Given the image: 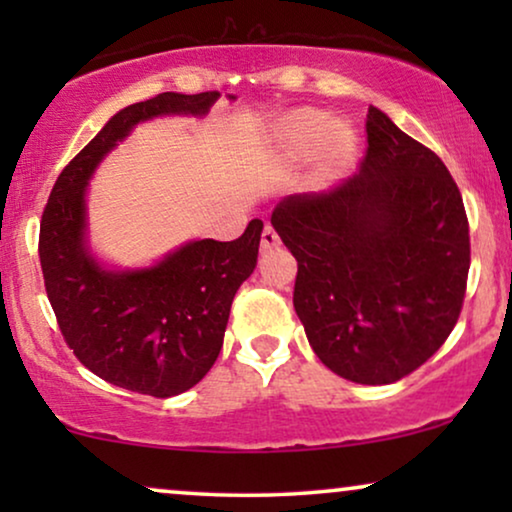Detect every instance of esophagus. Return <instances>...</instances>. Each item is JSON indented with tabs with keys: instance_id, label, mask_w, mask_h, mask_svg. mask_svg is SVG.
Returning <instances> with one entry per match:
<instances>
[{
	"instance_id": "34e87169",
	"label": "esophagus",
	"mask_w": 512,
	"mask_h": 512,
	"mask_svg": "<svg viewBox=\"0 0 512 512\" xmlns=\"http://www.w3.org/2000/svg\"><path fill=\"white\" fill-rule=\"evenodd\" d=\"M279 244V235H277V230L270 226V223H265V228H263V235H261V249L263 251H268V249H272V247H277Z\"/></svg>"
}]
</instances>
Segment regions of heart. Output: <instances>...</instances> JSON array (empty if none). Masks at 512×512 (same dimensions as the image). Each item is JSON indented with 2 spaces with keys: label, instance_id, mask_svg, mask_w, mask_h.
Returning <instances> with one entry per match:
<instances>
[{
  "label": "heart",
  "instance_id": "b5f03b06",
  "mask_svg": "<svg viewBox=\"0 0 512 512\" xmlns=\"http://www.w3.org/2000/svg\"><path fill=\"white\" fill-rule=\"evenodd\" d=\"M282 146L293 158H305L324 146L328 165H335L347 156L352 135L342 125H335L324 111L300 109L284 121Z\"/></svg>",
  "mask_w": 512,
  "mask_h": 512
}]
</instances>
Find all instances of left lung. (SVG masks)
<instances>
[{
    "label": "left lung",
    "mask_w": 512,
    "mask_h": 512,
    "mask_svg": "<svg viewBox=\"0 0 512 512\" xmlns=\"http://www.w3.org/2000/svg\"><path fill=\"white\" fill-rule=\"evenodd\" d=\"M359 172L286 195L272 226L298 261L293 307L326 368L391 384L443 347L464 305L471 237L436 153L368 109Z\"/></svg>",
    "instance_id": "obj_1"
}]
</instances>
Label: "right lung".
I'll return each mask as SVG.
<instances>
[{"label": "right lung", "mask_w": 512, "mask_h": 512, "mask_svg": "<svg viewBox=\"0 0 512 512\" xmlns=\"http://www.w3.org/2000/svg\"><path fill=\"white\" fill-rule=\"evenodd\" d=\"M219 97L160 93L121 109L69 160L41 214L39 261L62 338L90 373L137 394H184L209 373L235 293L256 268L263 221L233 242L195 240L153 268L111 272L86 247V186L137 123L205 116Z\"/></svg>", "instance_id": "1"}]
</instances>
